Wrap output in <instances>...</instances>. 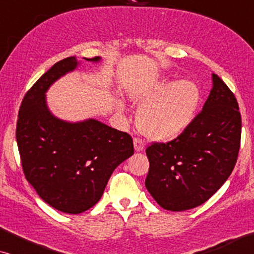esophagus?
Here are the masks:
<instances>
[{"label":"esophagus","instance_id":"34e87169","mask_svg":"<svg viewBox=\"0 0 254 254\" xmlns=\"http://www.w3.org/2000/svg\"><path fill=\"white\" fill-rule=\"evenodd\" d=\"M134 149H135V151H142V150H143V149H144V141L140 137H135Z\"/></svg>","mask_w":254,"mask_h":254}]
</instances>
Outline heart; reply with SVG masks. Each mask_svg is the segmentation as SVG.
I'll use <instances>...</instances> for the list:
<instances>
[{
  "mask_svg": "<svg viewBox=\"0 0 254 254\" xmlns=\"http://www.w3.org/2000/svg\"><path fill=\"white\" fill-rule=\"evenodd\" d=\"M142 106L137 126L152 140L176 137L187 127L199 102V90L193 82L182 79L166 85L159 82L131 97Z\"/></svg>",
  "mask_w": 254,
  "mask_h": 254,
  "instance_id": "heart-1",
  "label": "heart"
}]
</instances>
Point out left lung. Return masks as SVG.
Wrapping results in <instances>:
<instances>
[{
    "label": "left lung",
    "instance_id": "left-lung-1",
    "mask_svg": "<svg viewBox=\"0 0 254 254\" xmlns=\"http://www.w3.org/2000/svg\"><path fill=\"white\" fill-rule=\"evenodd\" d=\"M242 117L237 99L213 74L203 109L172 141L147 148L145 187L159 206L183 211L206 202L220 190L237 162Z\"/></svg>",
    "mask_w": 254,
    "mask_h": 254
}]
</instances>
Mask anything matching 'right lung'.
<instances>
[{
  "mask_svg": "<svg viewBox=\"0 0 254 254\" xmlns=\"http://www.w3.org/2000/svg\"><path fill=\"white\" fill-rule=\"evenodd\" d=\"M77 64L75 57L65 58L45 72L24 96L16 126L26 180L45 202L67 214L95 206L114 169L134 154L133 138L125 131L93 119L67 123L50 112L45 92Z\"/></svg>",
  "mask_w": 254,
  "mask_h": 254,
  "instance_id": "obj_1",
  "label": "right lung"
}]
</instances>
